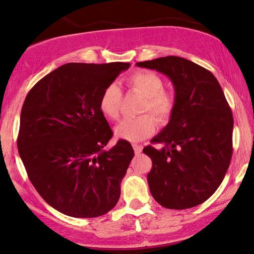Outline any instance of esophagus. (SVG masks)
Listing matches in <instances>:
<instances>
[{"mask_svg": "<svg viewBox=\"0 0 254 254\" xmlns=\"http://www.w3.org/2000/svg\"><path fill=\"white\" fill-rule=\"evenodd\" d=\"M132 147H133V150H135L136 155H138V154H141L142 149H143V147H142L141 144H133Z\"/></svg>", "mask_w": 254, "mask_h": 254, "instance_id": "34e87169", "label": "esophagus"}]
</instances>
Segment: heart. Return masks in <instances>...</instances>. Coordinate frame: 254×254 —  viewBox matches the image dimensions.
I'll list each match as a JSON object with an SVG mask.
<instances>
[{
  "mask_svg": "<svg viewBox=\"0 0 254 254\" xmlns=\"http://www.w3.org/2000/svg\"><path fill=\"white\" fill-rule=\"evenodd\" d=\"M127 86L144 97L141 113L149 112L152 116L143 115L137 118L124 119L116 127L115 133L118 138L137 142L154 132L155 121L159 125L168 123L176 109V98L172 93L164 90V80L153 71L132 72L127 78ZM122 99L123 93L121 88L116 83H110L99 98V110L107 119L116 121L121 115Z\"/></svg>",
  "mask_w": 254,
  "mask_h": 254,
  "instance_id": "b5f03b06",
  "label": "heart"
}]
</instances>
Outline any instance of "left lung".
Instances as JSON below:
<instances>
[{
  "label": "left lung",
  "mask_w": 254,
  "mask_h": 254,
  "mask_svg": "<svg viewBox=\"0 0 254 254\" xmlns=\"http://www.w3.org/2000/svg\"><path fill=\"white\" fill-rule=\"evenodd\" d=\"M170 77L176 109L164 130L147 145L151 196L167 209L193 208L222 183L233 154V115L216 77L203 66L177 56L136 63Z\"/></svg>",
  "instance_id": "1"
}]
</instances>
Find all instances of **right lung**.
Here are the masks:
<instances>
[{
    "label": "right lung",
    "instance_id": "obj_1",
    "mask_svg": "<svg viewBox=\"0 0 254 254\" xmlns=\"http://www.w3.org/2000/svg\"><path fill=\"white\" fill-rule=\"evenodd\" d=\"M130 63H68L28 92L20 116L19 155L34 189L49 205L72 217H98L121 197L133 149L112 130L99 98Z\"/></svg>",
    "mask_w": 254,
    "mask_h": 254
}]
</instances>
